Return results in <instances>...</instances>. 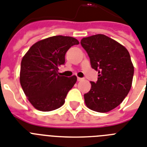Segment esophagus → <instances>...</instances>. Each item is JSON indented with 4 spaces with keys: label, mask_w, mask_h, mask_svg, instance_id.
Segmentation results:
<instances>
[{
    "label": "esophagus",
    "mask_w": 147,
    "mask_h": 147,
    "mask_svg": "<svg viewBox=\"0 0 147 147\" xmlns=\"http://www.w3.org/2000/svg\"><path fill=\"white\" fill-rule=\"evenodd\" d=\"M77 79H78V82H80V81L84 80V78H79V77H78V78H77Z\"/></svg>",
    "instance_id": "34e87169"
}]
</instances>
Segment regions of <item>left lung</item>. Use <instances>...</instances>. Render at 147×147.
I'll return each instance as SVG.
<instances>
[{"label": "left lung", "instance_id": "8db88e82", "mask_svg": "<svg viewBox=\"0 0 147 147\" xmlns=\"http://www.w3.org/2000/svg\"><path fill=\"white\" fill-rule=\"evenodd\" d=\"M92 69L98 71L96 82L84 94L85 105L94 111L105 113L117 107L129 93L134 68L127 49L103 34L83 38Z\"/></svg>", "mask_w": 147, "mask_h": 147}]
</instances>
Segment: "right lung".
Returning <instances> with one entry per match:
<instances>
[{
  "mask_svg": "<svg viewBox=\"0 0 147 147\" xmlns=\"http://www.w3.org/2000/svg\"><path fill=\"white\" fill-rule=\"evenodd\" d=\"M79 44L71 36H54L33 44L21 61L20 82L36 109L50 111L59 108L77 81L76 76H61L59 66L71 47Z\"/></svg>",
  "mask_w": 147,
  "mask_h": 147,
  "instance_id": "1",
  "label": "right lung"
}]
</instances>
